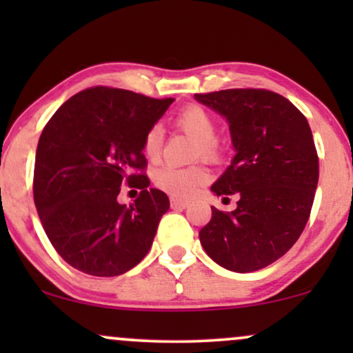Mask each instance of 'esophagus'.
Masks as SVG:
<instances>
[{
  "instance_id": "34e87169",
  "label": "esophagus",
  "mask_w": 353,
  "mask_h": 353,
  "mask_svg": "<svg viewBox=\"0 0 353 353\" xmlns=\"http://www.w3.org/2000/svg\"><path fill=\"white\" fill-rule=\"evenodd\" d=\"M171 208L172 209H185V208H188V201L171 199Z\"/></svg>"
}]
</instances>
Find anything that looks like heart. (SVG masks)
<instances>
[{
	"mask_svg": "<svg viewBox=\"0 0 353 353\" xmlns=\"http://www.w3.org/2000/svg\"><path fill=\"white\" fill-rule=\"evenodd\" d=\"M174 125L179 131L194 139L192 159H204L208 163H216L221 159L222 148L216 139L217 124L212 114L197 104H190L181 109L174 116ZM163 128L154 124L148 129L143 139V152L145 157L156 161L163 148ZM152 182L157 189L176 199H188L208 182V172L199 164L188 165V168H176V165H159L152 171Z\"/></svg>",
	"mask_w": 353,
	"mask_h": 353,
	"instance_id": "b5f03b06",
	"label": "heart"
}]
</instances>
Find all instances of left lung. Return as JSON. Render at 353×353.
Segmentation results:
<instances>
[{"mask_svg":"<svg viewBox=\"0 0 353 353\" xmlns=\"http://www.w3.org/2000/svg\"><path fill=\"white\" fill-rule=\"evenodd\" d=\"M196 99L228 119L236 149L210 190L239 199L232 212L210 208L201 244L232 272L264 269L297 242L309 221L319 182L310 125L289 99L267 89H224Z\"/></svg>","mask_w":353,"mask_h":353,"instance_id":"8db88e82","label":"left lung"}]
</instances>
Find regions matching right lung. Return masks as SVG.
Instances as JSON below:
<instances>
[{
	"label": "right lung",
	"instance_id": "obj_1",
	"mask_svg": "<svg viewBox=\"0 0 353 353\" xmlns=\"http://www.w3.org/2000/svg\"><path fill=\"white\" fill-rule=\"evenodd\" d=\"M172 101L96 86L68 99L44 125L34 205L56 252L74 269L114 277L151 249L169 197L149 189L143 139ZM123 183L141 189L131 206L117 202Z\"/></svg>",
	"mask_w": 353,
	"mask_h": 353
}]
</instances>
